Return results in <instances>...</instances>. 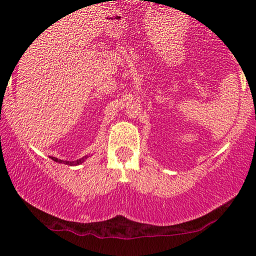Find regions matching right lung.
Listing matches in <instances>:
<instances>
[{
	"instance_id": "right-lung-1",
	"label": "right lung",
	"mask_w": 256,
	"mask_h": 256,
	"mask_svg": "<svg viewBox=\"0 0 256 256\" xmlns=\"http://www.w3.org/2000/svg\"><path fill=\"white\" fill-rule=\"evenodd\" d=\"M88 158V156H84V158H79V160H77V161H64V160H58V158H52V160H54V161H56V162H58V164H66V165L73 166V165H79V164L84 162V160H85V158Z\"/></svg>"
}]
</instances>
